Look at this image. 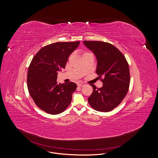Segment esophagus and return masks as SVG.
<instances>
[{"label": "esophagus", "instance_id": "esophagus-1", "mask_svg": "<svg viewBox=\"0 0 158 158\" xmlns=\"http://www.w3.org/2000/svg\"><path fill=\"white\" fill-rule=\"evenodd\" d=\"M85 85V84L83 83H79L77 84V86H78L79 87H83V86H84Z\"/></svg>", "mask_w": 158, "mask_h": 158}]
</instances>
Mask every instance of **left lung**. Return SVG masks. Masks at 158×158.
Listing matches in <instances>:
<instances>
[{"instance_id":"left-lung-1","label":"left lung","mask_w":158,"mask_h":158,"mask_svg":"<svg viewBox=\"0 0 158 158\" xmlns=\"http://www.w3.org/2000/svg\"><path fill=\"white\" fill-rule=\"evenodd\" d=\"M95 54L97 74L103 83L101 88L92 85L93 92L88 102L94 110L110 112L120 104L129 89L130 75L127 61L114 45L99 41H83Z\"/></svg>"}]
</instances>
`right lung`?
<instances>
[{
  "mask_svg": "<svg viewBox=\"0 0 158 158\" xmlns=\"http://www.w3.org/2000/svg\"><path fill=\"white\" fill-rule=\"evenodd\" d=\"M80 41L57 42L41 48L31 61L27 74L30 95L38 107L52 115L63 113L71 103L77 85L58 84V72L64 69L68 57Z\"/></svg>",
  "mask_w": 158,
  "mask_h": 158,
  "instance_id": "add662e5",
  "label": "right lung"
}]
</instances>
